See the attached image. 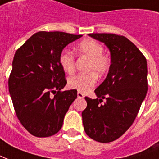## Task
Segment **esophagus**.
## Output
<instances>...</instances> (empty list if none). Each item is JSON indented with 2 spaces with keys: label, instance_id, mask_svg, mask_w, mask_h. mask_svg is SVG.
<instances>
[{
  "label": "esophagus",
  "instance_id": "obj_1",
  "mask_svg": "<svg viewBox=\"0 0 159 159\" xmlns=\"http://www.w3.org/2000/svg\"><path fill=\"white\" fill-rule=\"evenodd\" d=\"M77 97L79 98H84V94H83V93H81V92H77Z\"/></svg>",
  "mask_w": 159,
  "mask_h": 159
}]
</instances>
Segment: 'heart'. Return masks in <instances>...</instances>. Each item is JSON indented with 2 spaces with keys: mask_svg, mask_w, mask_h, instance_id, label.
Here are the masks:
<instances>
[{
  "mask_svg": "<svg viewBox=\"0 0 159 159\" xmlns=\"http://www.w3.org/2000/svg\"><path fill=\"white\" fill-rule=\"evenodd\" d=\"M103 49L100 43L90 39L82 41L76 47L77 55L86 56L89 59L88 70H94L100 76L106 73L110 66L109 59L103 56ZM59 63L62 70L66 73L70 74L74 71V56L70 52L63 51L59 57ZM97 82V74L91 71L70 77L68 81V85L70 89L87 93L94 87Z\"/></svg>",
  "mask_w": 159,
  "mask_h": 159,
  "instance_id": "obj_1",
  "label": "heart"
}]
</instances>
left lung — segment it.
Returning <instances> with one entry per match:
<instances>
[{
	"mask_svg": "<svg viewBox=\"0 0 159 159\" xmlns=\"http://www.w3.org/2000/svg\"><path fill=\"white\" fill-rule=\"evenodd\" d=\"M110 52L111 65L103 83L95 89L96 99L85 97L82 113L86 134L97 142L118 139L135 120L148 92L147 60L127 38L114 34H90ZM106 99L104 103L102 102Z\"/></svg>",
	"mask_w": 159,
	"mask_h": 159,
	"instance_id": "obj_1",
	"label": "left lung"
}]
</instances>
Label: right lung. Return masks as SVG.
<instances>
[{
    "label": "right lung",
    "instance_id": "obj_1",
    "mask_svg": "<svg viewBox=\"0 0 159 159\" xmlns=\"http://www.w3.org/2000/svg\"><path fill=\"white\" fill-rule=\"evenodd\" d=\"M81 37L63 32H38L15 53L9 93L19 121L33 136L57 133L77 97L76 89L61 92L66 80L59 57L65 47Z\"/></svg>",
    "mask_w": 159,
    "mask_h": 159
}]
</instances>
